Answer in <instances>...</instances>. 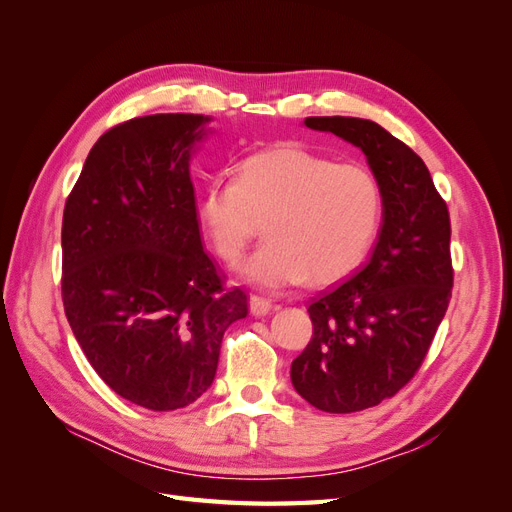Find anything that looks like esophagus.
<instances>
[{
  "instance_id": "esophagus-1",
  "label": "esophagus",
  "mask_w": 512,
  "mask_h": 512,
  "mask_svg": "<svg viewBox=\"0 0 512 512\" xmlns=\"http://www.w3.org/2000/svg\"><path fill=\"white\" fill-rule=\"evenodd\" d=\"M271 309H273V305L267 299H262V297H252L250 299V312L254 316H267Z\"/></svg>"
}]
</instances>
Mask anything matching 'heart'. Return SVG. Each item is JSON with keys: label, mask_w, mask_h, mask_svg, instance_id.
<instances>
[{"label": "heart", "mask_w": 512, "mask_h": 512, "mask_svg": "<svg viewBox=\"0 0 512 512\" xmlns=\"http://www.w3.org/2000/svg\"><path fill=\"white\" fill-rule=\"evenodd\" d=\"M382 218V190L361 164H339L301 147L254 153L237 177L213 179L200 200L213 250L237 262L267 222L269 239L241 275L262 290L344 280L367 256Z\"/></svg>", "instance_id": "heart-1"}]
</instances>
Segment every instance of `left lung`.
Listing matches in <instances>:
<instances>
[{
    "mask_svg": "<svg viewBox=\"0 0 512 512\" xmlns=\"http://www.w3.org/2000/svg\"><path fill=\"white\" fill-rule=\"evenodd\" d=\"M305 126L359 147L382 190L369 260L309 303L314 335L290 367L305 401L348 414L393 397L423 365L451 301V218L425 162L378 123L307 117Z\"/></svg>",
    "mask_w": 512,
    "mask_h": 512,
    "instance_id": "8db88e82",
    "label": "left lung"
}]
</instances>
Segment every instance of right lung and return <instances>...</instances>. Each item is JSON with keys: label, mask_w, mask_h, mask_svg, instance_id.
I'll use <instances>...</instances> for the list:
<instances>
[{"label": "right lung", "mask_w": 512, "mask_h": 512, "mask_svg": "<svg viewBox=\"0 0 512 512\" xmlns=\"http://www.w3.org/2000/svg\"><path fill=\"white\" fill-rule=\"evenodd\" d=\"M209 117H134L91 147L61 224V299L96 374L147 410L185 408L218 369L247 294L200 239L192 147Z\"/></svg>", "instance_id": "1"}]
</instances>
